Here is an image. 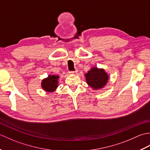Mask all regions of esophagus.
I'll use <instances>...</instances> for the list:
<instances>
[{
    "label": "esophagus",
    "instance_id": "esophagus-1",
    "mask_svg": "<svg viewBox=\"0 0 150 150\" xmlns=\"http://www.w3.org/2000/svg\"><path fill=\"white\" fill-rule=\"evenodd\" d=\"M77 70H75V71H69V73H70V74H77Z\"/></svg>",
    "mask_w": 150,
    "mask_h": 150
}]
</instances>
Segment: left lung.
Wrapping results in <instances>:
<instances>
[{
  "instance_id": "left-lung-1",
  "label": "left lung",
  "mask_w": 150,
  "mask_h": 150,
  "mask_svg": "<svg viewBox=\"0 0 150 150\" xmlns=\"http://www.w3.org/2000/svg\"><path fill=\"white\" fill-rule=\"evenodd\" d=\"M85 75L88 84L95 90L103 88L108 80V76L104 70L97 68H93Z\"/></svg>"
}]
</instances>
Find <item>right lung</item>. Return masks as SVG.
Masks as SVG:
<instances>
[{"mask_svg": "<svg viewBox=\"0 0 150 150\" xmlns=\"http://www.w3.org/2000/svg\"><path fill=\"white\" fill-rule=\"evenodd\" d=\"M58 79L59 76H56L55 75H50L47 79H44L42 81V88L46 91H54L57 87V84H58L57 79Z\"/></svg>", "mask_w": 150, "mask_h": 150, "instance_id": "1", "label": "right lung"}]
</instances>
